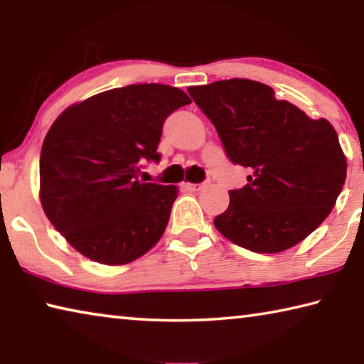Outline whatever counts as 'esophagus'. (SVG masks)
Listing matches in <instances>:
<instances>
[{
    "instance_id": "1",
    "label": "esophagus",
    "mask_w": 364,
    "mask_h": 364,
    "mask_svg": "<svg viewBox=\"0 0 364 364\" xmlns=\"http://www.w3.org/2000/svg\"><path fill=\"white\" fill-rule=\"evenodd\" d=\"M183 188H186V189H189V191H199V189L204 188V183H200V184H194V183H183Z\"/></svg>"
}]
</instances>
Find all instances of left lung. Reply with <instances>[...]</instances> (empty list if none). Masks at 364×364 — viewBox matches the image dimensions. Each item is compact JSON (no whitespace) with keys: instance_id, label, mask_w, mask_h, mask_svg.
<instances>
[{"instance_id":"8db88e82","label":"left lung","mask_w":364,"mask_h":364,"mask_svg":"<svg viewBox=\"0 0 364 364\" xmlns=\"http://www.w3.org/2000/svg\"><path fill=\"white\" fill-rule=\"evenodd\" d=\"M188 93L213 123L228 159L250 170L249 183L230 191L215 228L258 254L304 241L331 213L347 176L334 127L254 80H220Z\"/></svg>"}]
</instances>
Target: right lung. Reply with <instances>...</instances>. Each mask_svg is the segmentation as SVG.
Here are the masks:
<instances>
[{"label":"right lung","mask_w":364,"mask_h":364,"mask_svg":"<svg viewBox=\"0 0 364 364\" xmlns=\"http://www.w3.org/2000/svg\"><path fill=\"white\" fill-rule=\"evenodd\" d=\"M191 100L180 88L143 83L114 88L65 109L40 156V199L73 249L102 264H125L162 237L175 186L143 183L159 162L167 117Z\"/></svg>","instance_id":"add662e5"}]
</instances>
